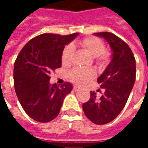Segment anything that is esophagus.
Segmentation results:
<instances>
[{
  "label": "esophagus",
  "instance_id": "obj_1",
  "mask_svg": "<svg viewBox=\"0 0 148 148\" xmlns=\"http://www.w3.org/2000/svg\"><path fill=\"white\" fill-rule=\"evenodd\" d=\"M73 90H74V91H78V90H79V88H78L77 86H74Z\"/></svg>",
  "mask_w": 148,
  "mask_h": 148
}]
</instances>
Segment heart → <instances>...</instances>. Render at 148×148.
Segmentation results:
<instances>
[{"label":"heart","instance_id":"heart-1","mask_svg":"<svg viewBox=\"0 0 148 148\" xmlns=\"http://www.w3.org/2000/svg\"><path fill=\"white\" fill-rule=\"evenodd\" d=\"M78 43L92 56L95 57L96 62L99 65L105 64L109 60V53L105 50V43L99 38L94 36L86 37L81 39ZM74 51L73 44H69L65 47L61 57L62 65L67 66L71 64ZM69 76L74 83L84 85L95 77V71L90 68L75 67L70 71Z\"/></svg>","mask_w":148,"mask_h":148}]
</instances>
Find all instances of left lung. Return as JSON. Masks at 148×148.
I'll return each instance as SVG.
<instances>
[{"label":"left lung","instance_id":"left-lung-1","mask_svg":"<svg viewBox=\"0 0 148 148\" xmlns=\"http://www.w3.org/2000/svg\"><path fill=\"white\" fill-rule=\"evenodd\" d=\"M110 45L112 55L110 63L97 78L104 93L97 99L96 93L90 92V100L83 103L86 117L96 124H106L121 113L127 102L136 81V59L132 50L124 40L111 32H97Z\"/></svg>","mask_w":148,"mask_h":148}]
</instances>
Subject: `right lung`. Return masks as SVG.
Returning <instances> with one entry per match:
<instances>
[{
  "instance_id": "right-lung-1",
  "label": "right lung",
  "mask_w": 148,
  "mask_h": 148,
  "mask_svg": "<svg viewBox=\"0 0 148 148\" xmlns=\"http://www.w3.org/2000/svg\"><path fill=\"white\" fill-rule=\"evenodd\" d=\"M77 35H39L25 44L15 61V91L22 108L35 121L47 123L57 117L65 97L73 89L70 82L59 86L49 81L51 72L61 67L65 46Z\"/></svg>"
}]
</instances>
